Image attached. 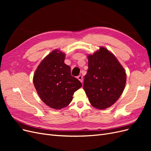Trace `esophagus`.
Wrapping results in <instances>:
<instances>
[{
  "instance_id": "34e87169",
  "label": "esophagus",
  "mask_w": 151,
  "mask_h": 151,
  "mask_svg": "<svg viewBox=\"0 0 151 151\" xmlns=\"http://www.w3.org/2000/svg\"><path fill=\"white\" fill-rule=\"evenodd\" d=\"M77 79H78L82 83H83V76H82L81 75H79V76H77Z\"/></svg>"
}]
</instances>
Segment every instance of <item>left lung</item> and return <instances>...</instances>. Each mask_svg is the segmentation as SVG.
<instances>
[{
  "instance_id": "8db88e82",
  "label": "left lung",
  "mask_w": 151,
  "mask_h": 151,
  "mask_svg": "<svg viewBox=\"0 0 151 151\" xmlns=\"http://www.w3.org/2000/svg\"><path fill=\"white\" fill-rule=\"evenodd\" d=\"M88 58V70L83 89L93 107L108 108L119 99L124 90L125 71L115 56L104 47Z\"/></svg>"
}]
</instances>
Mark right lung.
I'll return each instance as SVG.
<instances>
[{
  "label": "right lung",
  "mask_w": 151,
  "mask_h": 151,
  "mask_svg": "<svg viewBox=\"0 0 151 151\" xmlns=\"http://www.w3.org/2000/svg\"><path fill=\"white\" fill-rule=\"evenodd\" d=\"M65 55L55 50L38 65L33 83L41 99L49 107L59 109L67 106L82 84L71 76L70 67L64 63Z\"/></svg>",
  "instance_id": "add662e5"
}]
</instances>
